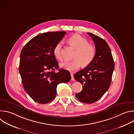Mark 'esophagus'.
<instances>
[{"label":"esophagus","instance_id":"1","mask_svg":"<svg viewBox=\"0 0 134 134\" xmlns=\"http://www.w3.org/2000/svg\"><path fill=\"white\" fill-rule=\"evenodd\" d=\"M70 75H71V81H74V74H73V73H72V72H71V73H70Z\"/></svg>","mask_w":134,"mask_h":134}]
</instances>
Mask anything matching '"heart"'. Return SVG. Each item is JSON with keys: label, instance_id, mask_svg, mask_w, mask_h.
I'll list each match as a JSON object with an SVG mask.
<instances>
[{"label": "heart", "instance_id": "b5f03b06", "mask_svg": "<svg viewBox=\"0 0 134 134\" xmlns=\"http://www.w3.org/2000/svg\"><path fill=\"white\" fill-rule=\"evenodd\" d=\"M68 42L76 51L73 58L74 60L65 62L60 64V66L70 71L79 69L81 65L86 67L88 66L94 59L96 54L95 48L88 44V41L79 34H74L70 36ZM53 55L55 58L62 60V44L61 42L57 43L53 48Z\"/></svg>", "mask_w": 134, "mask_h": 134}]
</instances>
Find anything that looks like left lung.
I'll use <instances>...</instances> for the list:
<instances>
[{"mask_svg":"<svg viewBox=\"0 0 134 134\" xmlns=\"http://www.w3.org/2000/svg\"><path fill=\"white\" fill-rule=\"evenodd\" d=\"M93 39L96 54L93 62L76 72L74 79L83 85L82 91L75 94L80 101L93 103L99 100L109 89L114 64L110 48L101 37L87 32Z\"/></svg>","mask_w":134,"mask_h":134,"instance_id":"left-lung-1","label":"left lung"}]
</instances>
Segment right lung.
Masks as SVG:
<instances>
[{
	"instance_id": "right-lung-1",
	"label": "right lung",
	"mask_w": 134,
	"mask_h": 134,
	"mask_svg": "<svg viewBox=\"0 0 134 134\" xmlns=\"http://www.w3.org/2000/svg\"><path fill=\"white\" fill-rule=\"evenodd\" d=\"M66 34V32H51L37 35L30 40L20 54L19 72L23 87L35 102L46 104L55 97L57 86L70 81L68 70L59 69L53 50Z\"/></svg>"
}]
</instances>
